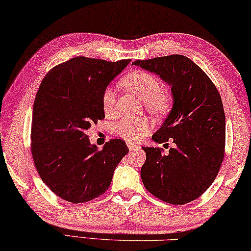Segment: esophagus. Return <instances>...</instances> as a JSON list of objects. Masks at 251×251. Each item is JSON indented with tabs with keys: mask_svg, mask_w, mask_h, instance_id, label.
Masks as SVG:
<instances>
[{
	"mask_svg": "<svg viewBox=\"0 0 251 251\" xmlns=\"http://www.w3.org/2000/svg\"><path fill=\"white\" fill-rule=\"evenodd\" d=\"M126 146H128V148H129V150H138V149H140V146H138V145H134V143H132V142H129V141H126Z\"/></svg>",
	"mask_w": 251,
	"mask_h": 251,
	"instance_id": "obj_1",
	"label": "esophagus"
}]
</instances>
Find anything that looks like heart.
<instances>
[{
  "label": "heart",
  "instance_id": "heart-1",
  "mask_svg": "<svg viewBox=\"0 0 251 251\" xmlns=\"http://www.w3.org/2000/svg\"><path fill=\"white\" fill-rule=\"evenodd\" d=\"M122 84L132 92L135 97L145 101L146 106L151 112L162 114L170 108V96L161 90V81L157 76L147 71H134L129 73L122 80ZM116 90L106 88L102 94V109L106 116L114 112ZM151 123L147 119L126 118L122 119L113 126V133L117 137L128 141H139L148 134Z\"/></svg>",
  "mask_w": 251,
  "mask_h": 251
}]
</instances>
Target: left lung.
Here are the masks:
<instances>
[{
    "instance_id": "obj_1",
    "label": "left lung",
    "mask_w": 251,
    "mask_h": 251,
    "mask_svg": "<svg viewBox=\"0 0 251 251\" xmlns=\"http://www.w3.org/2000/svg\"><path fill=\"white\" fill-rule=\"evenodd\" d=\"M152 72L171 87L174 104L152 140H172L163 154L142 147L147 159L141 179L151 195L164 202L184 204L211 186L225 155L226 117L218 90L189 57L172 54L132 62Z\"/></svg>"
}]
</instances>
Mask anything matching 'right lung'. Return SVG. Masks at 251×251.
Returning <instances> with one entry per match:
<instances>
[{
  "mask_svg": "<svg viewBox=\"0 0 251 251\" xmlns=\"http://www.w3.org/2000/svg\"><path fill=\"white\" fill-rule=\"evenodd\" d=\"M129 63L76 56L41 82L32 112V157L42 181L63 200L83 203L104 194L129 152L121 139L98 150L87 134L104 118L103 91Z\"/></svg>",
  "mask_w": 251,
  "mask_h": 251,
  "instance_id": "right-lung-1",
  "label": "right lung"
}]
</instances>
